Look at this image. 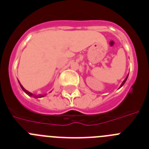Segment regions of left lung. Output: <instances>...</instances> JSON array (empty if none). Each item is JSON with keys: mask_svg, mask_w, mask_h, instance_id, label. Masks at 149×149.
Masks as SVG:
<instances>
[{"mask_svg": "<svg viewBox=\"0 0 149 149\" xmlns=\"http://www.w3.org/2000/svg\"><path fill=\"white\" fill-rule=\"evenodd\" d=\"M128 74H127V77H125V80H124V81H123V82H122V84H121V86H119V88H121V87H122V86H123L124 84H125V82H126V81H127V77H128Z\"/></svg>", "mask_w": 149, "mask_h": 149, "instance_id": "1", "label": "left lung"}]
</instances>
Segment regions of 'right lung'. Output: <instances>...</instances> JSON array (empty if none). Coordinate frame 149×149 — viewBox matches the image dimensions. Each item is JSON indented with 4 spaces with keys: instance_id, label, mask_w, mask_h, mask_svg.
<instances>
[{
    "instance_id": "right-lung-1",
    "label": "right lung",
    "mask_w": 149,
    "mask_h": 149,
    "mask_svg": "<svg viewBox=\"0 0 149 149\" xmlns=\"http://www.w3.org/2000/svg\"><path fill=\"white\" fill-rule=\"evenodd\" d=\"M18 83H19V84H20V86H21V88H22V90H23L24 92L26 93V94L28 95L29 96H30V97H33V98H42V97H44V96L46 95V94H39V95L33 94V93H30L29 91L26 90V89L23 87V86H22V84H21V83L19 82V81H18Z\"/></svg>"
}]
</instances>
